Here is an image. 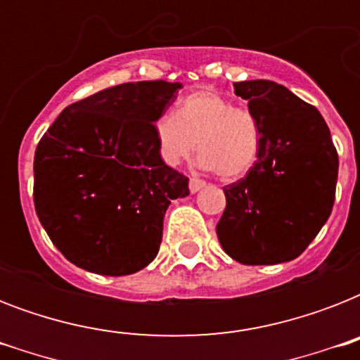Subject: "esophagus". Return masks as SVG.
Returning <instances> with one entry per match:
<instances>
[{"mask_svg": "<svg viewBox=\"0 0 360 360\" xmlns=\"http://www.w3.org/2000/svg\"><path fill=\"white\" fill-rule=\"evenodd\" d=\"M203 186H205V183H203V181H200V179H191V181H188V188H191L192 194H196V192L202 191Z\"/></svg>", "mask_w": 360, "mask_h": 360, "instance_id": "obj_1", "label": "esophagus"}]
</instances>
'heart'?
I'll return each mask as SVG.
<instances>
[{"mask_svg":"<svg viewBox=\"0 0 360 360\" xmlns=\"http://www.w3.org/2000/svg\"><path fill=\"white\" fill-rule=\"evenodd\" d=\"M160 158L179 166L196 151L203 169H214L226 181L239 179L256 164L259 127L246 108L213 89H200L177 103L174 115H160L153 124Z\"/></svg>","mask_w":360,"mask_h":360,"instance_id":"b5f03b06","label":"heart"}]
</instances>
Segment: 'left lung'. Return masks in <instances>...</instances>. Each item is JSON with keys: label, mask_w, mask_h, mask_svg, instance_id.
<instances>
[{"label": "left lung", "mask_w": 360, "mask_h": 360, "mask_svg": "<svg viewBox=\"0 0 360 360\" xmlns=\"http://www.w3.org/2000/svg\"><path fill=\"white\" fill-rule=\"evenodd\" d=\"M259 127V153L248 174L226 186L217 224L224 252L243 265L301 256L329 219L338 155L318 110L271 80L233 84Z\"/></svg>", "instance_id": "obj_1"}]
</instances>
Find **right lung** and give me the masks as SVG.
I'll return each instance as SVG.
<instances>
[{
    "mask_svg": "<svg viewBox=\"0 0 360 360\" xmlns=\"http://www.w3.org/2000/svg\"><path fill=\"white\" fill-rule=\"evenodd\" d=\"M181 87H108L67 106L39 141L37 217L76 267L123 276L157 257L166 209L188 196V177L164 164L153 132Z\"/></svg>",
    "mask_w": 360,
    "mask_h": 360,
    "instance_id": "right-lung-1",
    "label": "right lung"
}]
</instances>
